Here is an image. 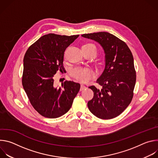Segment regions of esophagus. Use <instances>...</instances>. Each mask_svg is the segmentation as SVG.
I'll return each instance as SVG.
<instances>
[{
  "label": "esophagus",
  "mask_w": 158,
  "mask_h": 158,
  "mask_svg": "<svg viewBox=\"0 0 158 158\" xmlns=\"http://www.w3.org/2000/svg\"><path fill=\"white\" fill-rule=\"evenodd\" d=\"M85 89H86V86L84 85V84L81 85V88H80V91H83Z\"/></svg>",
  "instance_id": "esophagus-1"
}]
</instances>
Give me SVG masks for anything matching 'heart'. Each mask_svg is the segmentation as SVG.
Here are the masks:
<instances>
[{"label":"heart","mask_w":158,"mask_h":158,"mask_svg":"<svg viewBox=\"0 0 158 158\" xmlns=\"http://www.w3.org/2000/svg\"><path fill=\"white\" fill-rule=\"evenodd\" d=\"M93 45L94 44L91 43H87L83 45L82 46V48H85L89 46H93ZM71 75L78 81H80L81 82H87L91 77L92 73L87 69L83 68V67H77L71 70Z\"/></svg>","instance_id":"obj_1"}]
</instances>
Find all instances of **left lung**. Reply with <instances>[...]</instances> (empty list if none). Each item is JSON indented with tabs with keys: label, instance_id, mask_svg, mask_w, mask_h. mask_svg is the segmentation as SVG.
<instances>
[{
	"label": "left lung",
	"instance_id": "left-lung-1",
	"mask_svg": "<svg viewBox=\"0 0 158 158\" xmlns=\"http://www.w3.org/2000/svg\"><path fill=\"white\" fill-rule=\"evenodd\" d=\"M82 37L97 42L104 52V69L97 79L102 89L89 86L93 98L87 102L92 113L102 119L121 114L132 101L136 75L132 54L127 44L109 32L85 34Z\"/></svg>",
	"mask_w": 158,
	"mask_h": 158
}]
</instances>
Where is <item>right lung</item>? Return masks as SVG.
I'll use <instances>...</instances> for the list:
<instances>
[{
    "instance_id": "right-lung-1",
    "label": "right lung",
    "mask_w": 158,
    "mask_h": 158,
    "mask_svg": "<svg viewBox=\"0 0 158 158\" xmlns=\"http://www.w3.org/2000/svg\"><path fill=\"white\" fill-rule=\"evenodd\" d=\"M79 35L48 34L40 37L24 57L22 85L34 108L42 116L57 118L68 112L80 89V84L65 81L54 84V76L62 66L65 50Z\"/></svg>"
}]
</instances>
